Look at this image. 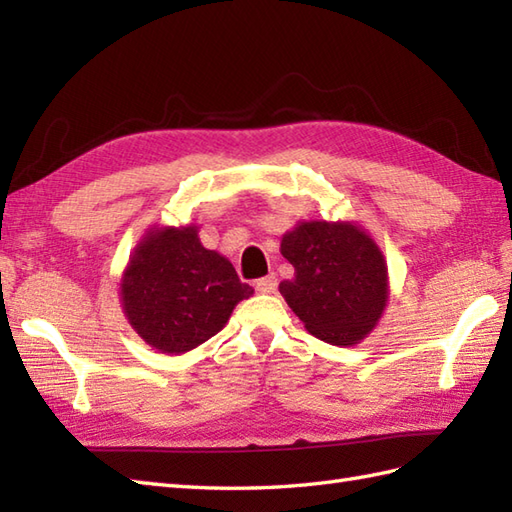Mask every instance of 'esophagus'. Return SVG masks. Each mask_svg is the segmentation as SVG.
<instances>
[{"mask_svg": "<svg viewBox=\"0 0 512 512\" xmlns=\"http://www.w3.org/2000/svg\"><path fill=\"white\" fill-rule=\"evenodd\" d=\"M257 292H262V295H273V292L277 290V277L275 275H268V277H262L255 284Z\"/></svg>", "mask_w": 512, "mask_h": 512, "instance_id": "1", "label": "esophagus"}]
</instances>
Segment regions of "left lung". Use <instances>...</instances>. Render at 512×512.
<instances>
[{
	"instance_id": "8db88e82",
	"label": "left lung",
	"mask_w": 512,
	"mask_h": 512,
	"mask_svg": "<svg viewBox=\"0 0 512 512\" xmlns=\"http://www.w3.org/2000/svg\"><path fill=\"white\" fill-rule=\"evenodd\" d=\"M295 277L279 284L290 310L317 339L350 347L383 317L389 275L383 250L356 222H299L281 237Z\"/></svg>"
}]
</instances>
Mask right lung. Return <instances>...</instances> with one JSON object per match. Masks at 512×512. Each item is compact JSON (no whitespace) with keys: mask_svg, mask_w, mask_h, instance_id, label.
<instances>
[{"mask_svg":"<svg viewBox=\"0 0 512 512\" xmlns=\"http://www.w3.org/2000/svg\"><path fill=\"white\" fill-rule=\"evenodd\" d=\"M253 288L233 264L204 248L198 226H151L129 255L121 306L134 332L162 354H184L209 341Z\"/></svg>","mask_w":512,"mask_h":512,"instance_id":"add662e5","label":"right lung"}]
</instances>
